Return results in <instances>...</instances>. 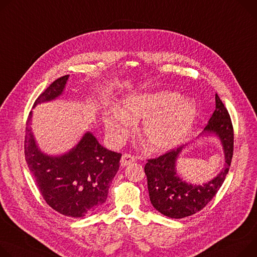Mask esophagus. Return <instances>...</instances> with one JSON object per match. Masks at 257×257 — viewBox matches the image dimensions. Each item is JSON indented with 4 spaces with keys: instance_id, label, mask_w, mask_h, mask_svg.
Listing matches in <instances>:
<instances>
[{
    "instance_id": "1",
    "label": "esophagus",
    "mask_w": 257,
    "mask_h": 257,
    "mask_svg": "<svg viewBox=\"0 0 257 257\" xmlns=\"http://www.w3.org/2000/svg\"><path fill=\"white\" fill-rule=\"evenodd\" d=\"M135 161V158L134 156L130 155V154H124L121 158V165L122 166H127V165H130L132 164V163Z\"/></svg>"
}]
</instances>
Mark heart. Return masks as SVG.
Wrapping results in <instances>:
<instances>
[{"instance_id":"heart-1","label":"heart","mask_w":257,"mask_h":257,"mask_svg":"<svg viewBox=\"0 0 257 257\" xmlns=\"http://www.w3.org/2000/svg\"><path fill=\"white\" fill-rule=\"evenodd\" d=\"M198 106L191 98H181L171 91L136 93L121 99L118 110L104 115L103 125L112 144H121L130 135L134 122L145 119L142 133L154 152L178 146L192 131L198 118Z\"/></svg>"}]
</instances>
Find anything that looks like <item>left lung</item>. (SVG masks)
I'll use <instances>...</instances> for the list:
<instances>
[{"instance_id": "1", "label": "left lung", "mask_w": 257, "mask_h": 257, "mask_svg": "<svg viewBox=\"0 0 257 257\" xmlns=\"http://www.w3.org/2000/svg\"><path fill=\"white\" fill-rule=\"evenodd\" d=\"M212 135L220 141L224 164L213 179L203 184L186 182L177 173L176 162L188 145L148 161L145 172L150 200L163 215L170 218H183L199 212L213 199L228 173L234 152V130L228 111L217 94H215V110L197 138Z\"/></svg>"}]
</instances>
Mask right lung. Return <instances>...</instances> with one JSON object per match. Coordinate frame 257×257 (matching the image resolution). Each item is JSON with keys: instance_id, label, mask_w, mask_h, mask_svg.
<instances>
[{"instance_id": "right-lung-1", "label": "right lung", "mask_w": 257, "mask_h": 257, "mask_svg": "<svg viewBox=\"0 0 257 257\" xmlns=\"http://www.w3.org/2000/svg\"><path fill=\"white\" fill-rule=\"evenodd\" d=\"M68 75L55 80L35 101L58 98ZM33 111L27 121L25 155L40 193L55 211L68 217H83L96 210L107 198L110 182L119 170L122 154L103 148L90 131L65 154L43 153L32 131Z\"/></svg>"}]
</instances>
